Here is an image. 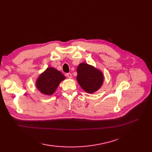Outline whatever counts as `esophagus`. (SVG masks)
Masks as SVG:
<instances>
[{"label": "esophagus", "mask_w": 152, "mask_h": 152, "mask_svg": "<svg viewBox=\"0 0 152 152\" xmlns=\"http://www.w3.org/2000/svg\"><path fill=\"white\" fill-rule=\"evenodd\" d=\"M66 76H67L68 78H71L72 75H71V73H67V74H66Z\"/></svg>", "instance_id": "esophagus-1"}]
</instances>
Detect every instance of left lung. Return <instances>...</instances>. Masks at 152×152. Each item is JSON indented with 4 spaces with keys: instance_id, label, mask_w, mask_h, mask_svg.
Segmentation results:
<instances>
[{
    "instance_id": "obj_1",
    "label": "left lung",
    "mask_w": 152,
    "mask_h": 152,
    "mask_svg": "<svg viewBox=\"0 0 152 152\" xmlns=\"http://www.w3.org/2000/svg\"><path fill=\"white\" fill-rule=\"evenodd\" d=\"M77 80L82 88L89 94L97 91L103 81L102 72L94 67L82 63L77 68Z\"/></svg>"
}]
</instances>
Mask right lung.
<instances>
[{"instance_id":"right-lung-1","label":"right lung","mask_w":152,"mask_h":152,"mask_svg":"<svg viewBox=\"0 0 152 152\" xmlns=\"http://www.w3.org/2000/svg\"><path fill=\"white\" fill-rule=\"evenodd\" d=\"M65 79L60 71L53 68H48L40 75L36 81V87L42 94L50 95L55 92L61 81Z\"/></svg>"}]
</instances>
